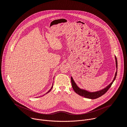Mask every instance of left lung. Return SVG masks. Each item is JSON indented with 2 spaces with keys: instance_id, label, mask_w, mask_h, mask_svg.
Listing matches in <instances>:
<instances>
[{
  "instance_id": "1",
  "label": "left lung",
  "mask_w": 127,
  "mask_h": 127,
  "mask_svg": "<svg viewBox=\"0 0 127 127\" xmlns=\"http://www.w3.org/2000/svg\"><path fill=\"white\" fill-rule=\"evenodd\" d=\"M115 60H116V65L117 71L116 72L115 75V77H114V78L113 81L109 85H107L104 88H103L100 90H99V91H97L95 92H89L87 91V90H86L85 89L80 88L77 86V85L76 84V83L74 81L73 78H72V77L71 76V80L72 86V88H73V90H74V92L76 94L79 95H80L81 96H83L84 97H85L87 98H89V99H96L97 98L100 97L102 95H103L111 87V86H112L114 81L116 79V78L117 76V69H118V62H117V58L116 56H115Z\"/></svg>"
}]
</instances>
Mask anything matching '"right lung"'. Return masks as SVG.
Here are the masks:
<instances>
[{
  "label": "right lung",
  "instance_id": "add662e5",
  "mask_svg": "<svg viewBox=\"0 0 127 127\" xmlns=\"http://www.w3.org/2000/svg\"><path fill=\"white\" fill-rule=\"evenodd\" d=\"M53 85H52V87H51V88H50V90H49V91H48V92H47V93H46V94H48V93H49V92H50V91H51V89H52V88H53Z\"/></svg>",
  "mask_w": 127,
  "mask_h": 127
}]
</instances>
